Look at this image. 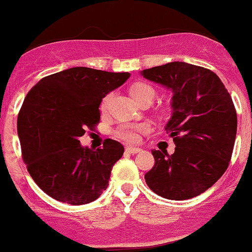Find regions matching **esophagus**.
Segmentation results:
<instances>
[{
	"instance_id": "34e87169",
	"label": "esophagus",
	"mask_w": 252,
	"mask_h": 252,
	"mask_svg": "<svg viewBox=\"0 0 252 252\" xmlns=\"http://www.w3.org/2000/svg\"><path fill=\"white\" fill-rule=\"evenodd\" d=\"M126 152L129 154H137L139 152H142L141 148H134V147H126Z\"/></svg>"
}]
</instances>
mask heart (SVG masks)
<instances>
[{
	"label": "heart",
	"instance_id": "obj_1",
	"mask_svg": "<svg viewBox=\"0 0 252 252\" xmlns=\"http://www.w3.org/2000/svg\"><path fill=\"white\" fill-rule=\"evenodd\" d=\"M129 93L131 95L136 99L137 101H141L146 98H154V89L153 87L149 84L144 83V82H137L133 86L129 88ZM110 95L105 96L100 104V110L106 111L108 110L109 103H110ZM149 131V126L146 124H124V125L119 126L116 128L115 134L118 138L123 139V141L128 142V143H138L141 139V134L146 133Z\"/></svg>",
	"mask_w": 252,
	"mask_h": 252
}]
</instances>
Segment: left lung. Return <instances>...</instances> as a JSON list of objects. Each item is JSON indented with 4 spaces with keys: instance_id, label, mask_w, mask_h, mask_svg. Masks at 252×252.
Listing matches in <instances>:
<instances>
[{
    "instance_id": "left-lung-1",
    "label": "left lung",
    "mask_w": 252,
    "mask_h": 252,
    "mask_svg": "<svg viewBox=\"0 0 252 252\" xmlns=\"http://www.w3.org/2000/svg\"><path fill=\"white\" fill-rule=\"evenodd\" d=\"M142 74L173 91V116L165 129L175 143L171 156L152 151L156 161L144 180L168 200L196 197L218 181L231 159L238 120L230 94L214 72L186 62H169Z\"/></svg>"
}]
</instances>
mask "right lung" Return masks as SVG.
I'll return each instance as SVG.
<instances>
[{
    "mask_svg": "<svg viewBox=\"0 0 252 252\" xmlns=\"http://www.w3.org/2000/svg\"><path fill=\"white\" fill-rule=\"evenodd\" d=\"M129 73L73 67L40 79L27 94L17 120L28 173L46 195L72 206L96 200L109 185L124 146L106 138L98 149L79 137L100 121L99 105Z\"/></svg>",
    "mask_w": 252,
    "mask_h": 252,
    "instance_id": "obj_1",
    "label": "right lung"
}]
</instances>
